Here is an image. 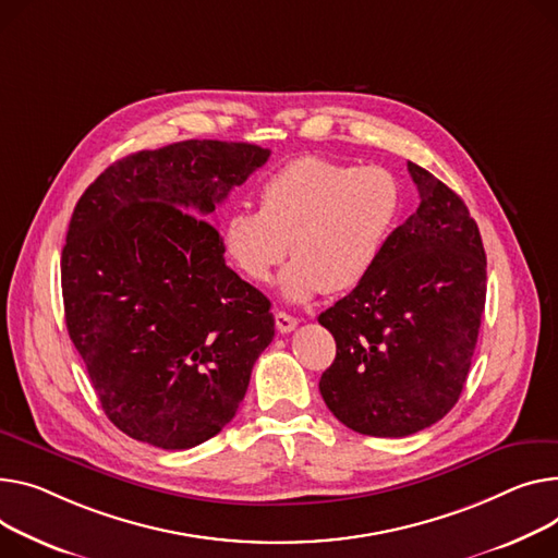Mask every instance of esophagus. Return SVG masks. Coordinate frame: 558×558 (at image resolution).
Segmentation results:
<instances>
[{
    "label": "esophagus",
    "mask_w": 558,
    "mask_h": 558,
    "mask_svg": "<svg viewBox=\"0 0 558 558\" xmlns=\"http://www.w3.org/2000/svg\"><path fill=\"white\" fill-rule=\"evenodd\" d=\"M295 325H299V320H295L293 316L284 314V312H276V327L280 333H289L295 329Z\"/></svg>",
    "instance_id": "obj_1"
}]
</instances>
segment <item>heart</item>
Listing matches in <instances>:
<instances>
[{
  "label": "heart",
  "instance_id": "obj_1",
  "mask_svg": "<svg viewBox=\"0 0 558 558\" xmlns=\"http://www.w3.org/2000/svg\"><path fill=\"white\" fill-rule=\"evenodd\" d=\"M401 189L379 166L356 168L323 157L293 159L259 185V210L235 208L219 227V246L251 282L280 276L289 303L343 293L375 271L397 229Z\"/></svg>",
  "mask_w": 558,
  "mask_h": 558
}]
</instances>
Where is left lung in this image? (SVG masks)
I'll list each match as a JSON object with an SVG mask.
<instances>
[{
    "instance_id": "obj_1",
    "label": "left lung",
    "mask_w": 558,
    "mask_h": 558,
    "mask_svg": "<svg viewBox=\"0 0 558 558\" xmlns=\"http://www.w3.org/2000/svg\"><path fill=\"white\" fill-rule=\"evenodd\" d=\"M420 208L395 229L379 265L318 316L337 359L318 388L348 428L405 437L458 403L487 295V257L464 202L408 161Z\"/></svg>"
}]
</instances>
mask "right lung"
<instances>
[{
    "label": "right lung",
    "instance_id": "add662e5",
    "mask_svg": "<svg viewBox=\"0 0 558 558\" xmlns=\"http://www.w3.org/2000/svg\"><path fill=\"white\" fill-rule=\"evenodd\" d=\"M251 143L181 141L111 163L62 248L69 337L109 422L166 451L238 413L274 339L271 303L227 267L206 221L269 159Z\"/></svg>",
    "mask_w": 558,
    "mask_h": 558
}]
</instances>
